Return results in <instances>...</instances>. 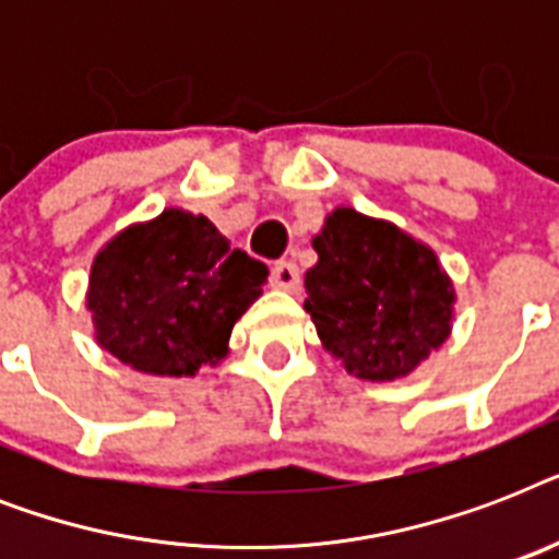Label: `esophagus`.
Here are the masks:
<instances>
[{
    "label": "esophagus",
    "mask_w": 559,
    "mask_h": 559,
    "mask_svg": "<svg viewBox=\"0 0 559 559\" xmlns=\"http://www.w3.org/2000/svg\"><path fill=\"white\" fill-rule=\"evenodd\" d=\"M272 287L275 289H287V293H296L298 287H301V272H298V266L293 261H278L275 266H272Z\"/></svg>",
    "instance_id": "obj_1"
}]
</instances>
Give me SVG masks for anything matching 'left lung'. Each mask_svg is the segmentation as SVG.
<instances>
[{"instance_id": "1", "label": "left lung", "mask_w": 559, "mask_h": 559, "mask_svg": "<svg viewBox=\"0 0 559 559\" xmlns=\"http://www.w3.org/2000/svg\"><path fill=\"white\" fill-rule=\"evenodd\" d=\"M305 310L322 348L359 380L408 377L450 340L455 287L429 243L336 205L313 235Z\"/></svg>"}]
</instances>
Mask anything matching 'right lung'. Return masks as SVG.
<instances>
[{"instance_id": "right-lung-1", "label": "right lung", "mask_w": 559, "mask_h": 559, "mask_svg": "<svg viewBox=\"0 0 559 559\" xmlns=\"http://www.w3.org/2000/svg\"><path fill=\"white\" fill-rule=\"evenodd\" d=\"M270 270L202 214L165 209L130 223L90 266L86 310L100 348L151 377H197L219 366L237 319Z\"/></svg>"}]
</instances>
